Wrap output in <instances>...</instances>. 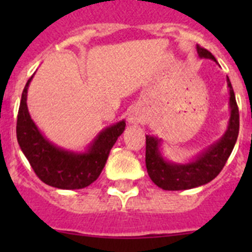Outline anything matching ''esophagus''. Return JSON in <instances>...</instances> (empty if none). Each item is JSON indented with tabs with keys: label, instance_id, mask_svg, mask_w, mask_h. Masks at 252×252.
Listing matches in <instances>:
<instances>
[{
	"label": "esophagus",
	"instance_id": "esophagus-1",
	"mask_svg": "<svg viewBox=\"0 0 252 252\" xmlns=\"http://www.w3.org/2000/svg\"><path fill=\"white\" fill-rule=\"evenodd\" d=\"M140 121H141V115L139 113V111H131L130 115H128V122H130V124H139Z\"/></svg>",
	"mask_w": 252,
	"mask_h": 252
}]
</instances>
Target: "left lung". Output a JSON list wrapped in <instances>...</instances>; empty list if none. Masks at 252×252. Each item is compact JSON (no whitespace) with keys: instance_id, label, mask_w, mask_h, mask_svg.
I'll use <instances>...</instances> for the list:
<instances>
[{"instance_id":"1","label":"left lung","mask_w":252,"mask_h":252,"mask_svg":"<svg viewBox=\"0 0 252 252\" xmlns=\"http://www.w3.org/2000/svg\"><path fill=\"white\" fill-rule=\"evenodd\" d=\"M197 51L201 58H209L216 62L212 53L197 45ZM227 84L230 88L231 117L228 128L220 141L204 151L201 157L186 165H177L165 161L160 157L159 140L157 137L146 136L145 162L149 177L154 183L165 190H183L203 186L215 179L223 169L227 159L230 158L239 136L240 115L236 102L232 84L227 78Z\"/></svg>"}]
</instances>
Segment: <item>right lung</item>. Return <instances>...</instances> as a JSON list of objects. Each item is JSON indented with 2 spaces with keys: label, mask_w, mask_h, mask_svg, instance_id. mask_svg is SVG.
<instances>
[{
  "label": "right lung",
  "mask_w": 252,
  "mask_h": 252,
  "mask_svg": "<svg viewBox=\"0 0 252 252\" xmlns=\"http://www.w3.org/2000/svg\"><path fill=\"white\" fill-rule=\"evenodd\" d=\"M22 91L16 124V136L22 153L41 182L60 189H82L92 184L103 170L108 154L117 137L124 132L125 121H120L98 135L84 154L62 150L40 133L31 120L26 104L28 87Z\"/></svg>",
  "instance_id": "add662e5"
}]
</instances>
